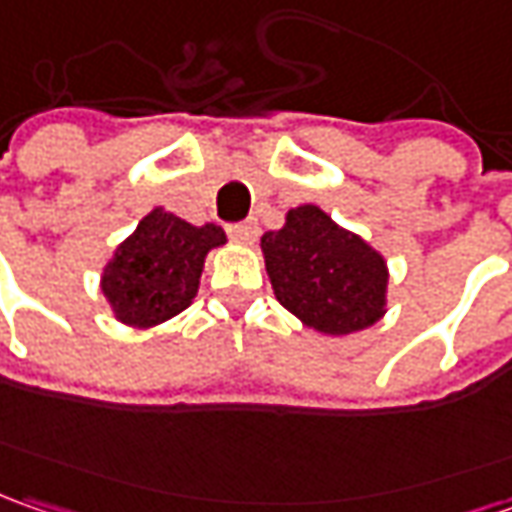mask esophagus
<instances>
[{
    "label": "esophagus",
    "instance_id": "34e87169",
    "mask_svg": "<svg viewBox=\"0 0 512 512\" xmlns=\"http://www.w3.org/2000/svg\"><path fill=\"white\" fill-rule=\"evenodd\" d=\"M229 238L238 240V243H252V240L257 238V223L255 221L232 223V226H229Z\"/></svg>",
    "mask_w": 512,
    "mask_h": 512
}]
</instances>
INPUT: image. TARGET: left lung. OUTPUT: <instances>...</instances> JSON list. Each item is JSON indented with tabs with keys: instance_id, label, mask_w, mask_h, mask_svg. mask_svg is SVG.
<instances>
[{
	"instance_id": "1",
	"label": "left lung",
	"mask_w": 512,
	"mask_h": 512,
	"mask_svg": "<svg viewBox=\"0 0 512 512\" xmlns=\"http://www.w3.org/2000/svg\"><path fill=\"white\" fill-rule=\"evenodd\" d=\"M260 252L277 303L317 334L345 337L388 311L382 252L314 203L289 209L286 223L260 238Z\"/></svg>"
}]
</instances>
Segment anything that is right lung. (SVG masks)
<instances>
[{
	"label": "right lung",
	"instance_id": "right-lung-1",
	"mask_svg": "<svg viewBox=\"0 0 512 512\" xmlns=\"http://www.w3.org/2000/svg\"><path fill=\"white\" fill-rule=\"evenodd\" d=\"M223 243L221 226H195L155 206L101 269V294L115 320L130 328H155L189 309L206 255Z\"/></svg>",
	"mask_w": 512,
	"mask_h": 512
}]
</instances>
